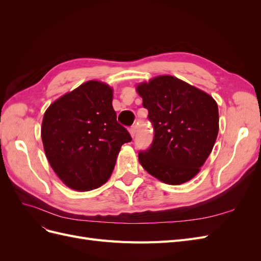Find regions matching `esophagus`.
Masks as SVG:
<instances>
[{"label":"esophagus","instance_id":"esophagus-1","mask_svg":"<svg viewBox=\"0 0 261 261\" xmlns=\"http://www.w3.org/2000/svg\"><path fill=\"white\" fill-rule=\"evenodd\" d=\"M129 133H130V135H132L133 138L135 137V135H136V126H132V127L129 128Z\"/></svg>","mask_w":261,"mask_h":261}]
</instances>
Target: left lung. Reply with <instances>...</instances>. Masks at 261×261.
<instances>
[{"label":"left lung","mask_w":261,"mask_h":261,"mask_svg":"<svg viewBox=\"0 0 261 261\" xmlns=\"http://www.w3.org/2000/svg\"><path fill=\"white\" fill-rule=\"evenodd\" d=\"M154 136L139 151L143 168L163 183L192 179L212 151L219 132L218 105L208 93L176 77L158 76L137 86Z\"/></svg>","instance_id":"left-lung-1"}]
</instances>
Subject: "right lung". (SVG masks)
<instances>
[{"instance_id":"right-lung-1","label":"right lung","mask_w":261,"mask_h":261,"mask_svg":"<svg viewBox=\"0 0 261 261\" xmlns=\"http://www.w3.org/2000/svg\"><path fill=\"white\" fill-rule=\"evenodd\" d=\"M112 88L89 81L54 101L41 127L44 152L63 183L75 191L98 188L111 176L128 130L116 121Z\"/></svg>"}]
</instances>
